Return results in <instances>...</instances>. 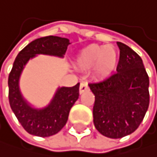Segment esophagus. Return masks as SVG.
Masks as SVG:
<instances>
[{"instance_id": "obj_1", "label": "esophagus", "mask_w": 157, "mask_h": 157, "mask_svg": "<svg viewBox=\"0 0 157 157\" xmlns=\"http://www.w3.org/2000/svg\"><path fill=\"white\" fill-rule=\"evenodd\" d=\"M88 90V86L86 83H81L80 85V87H79V93L80 94H83L84 92L87 91Z\"/></svg>"}]
</instances>
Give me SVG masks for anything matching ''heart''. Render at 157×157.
I'll use <instances>...</instances> for the list:
<instances>
[{
	"label": "heart",
	"instance_id": "1",
	"mask_svg": "<svg viewBox=\"0 0 157 157\" xmlns=\"http://www.w3.org/2000/svg\"><path fill=\"white\" fill-rule=\"evenodd\" d=\"M118 60V52L114 47L90 45L80 52L76 59V65L82 70L93 68L95 77L105 79L115 71Z\"/></svg>",
	"mask_w": 157,
	"mask_h": 157
}]
</instances>
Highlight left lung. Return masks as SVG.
<instances>
[{"label":"left lung","mask_w":157,"mask_h":157,"mask_svg":"<svg viewBox=\"0 0 157 157\" xmlns=\"http://www.w3.org/2000/svg\"><path fill=\"white\" fill-rule=\"evenodd\" d=\"M120 61L117 72L88 84L95 95L93 122L105 136L121 138L135 132L149 107V76L140 56L117 42Z\"/></svg>","instance_id":"8db88e82"}]
</instances>
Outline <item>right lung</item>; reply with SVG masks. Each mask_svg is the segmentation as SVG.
Returning a JSON list of instances; mask_svg holds the SVG:
<instances>
[{
	"label": "right lung",
	"instance_id": "right-lung-1",
	"mask_svg": "<svg viewBox=\"0 0 157 157\" xmlns=\"http://www.w3.org/2000/svg\"><path fill=\"white\" fill-rule=\"evenodd\" d=\"M71 42L59 36H44L29 43L17 56L8 77L9 104L22 127L33 136L46 137L57 134L67 123L69 113L79 97L78 83L74 86H59L50 104L42 108L34 107L22 96L20 89L21 72L30 59L38 55L63 58Z\"/></svg>",
	"mask_w": 157,
	"mask_h": 157
}]
</instances>
